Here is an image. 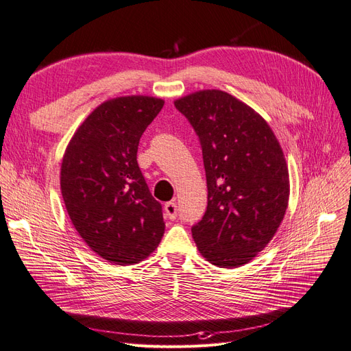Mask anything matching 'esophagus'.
Masks as SVG:
<instances>
[{"label":"esophagus","instance_id":"obj_1","mask_svg":"<svg viewBox=\"0 0 351 351\" xmlns=\"http://www.w3.org/2000/svg\"><path fill=\"white\" fill-rule=\"evenodd\" d=\"M164 212H165V217H167L168 219L174 221V219L177 218V212H178L176 202H174V200H173V202H167L165 206H164Z\"/></svg>","mask_w":351,"mask_h":351}]
</instances>
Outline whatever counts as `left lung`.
Listing matches in <instances>:
<instances>
[{"label": "left lung", "instance_id": "8db88e82", "mask_svg": "<svg viewBox=\"0 0 351 351\" xmlns=\"http://www.w3.org/2000/svg\"><path fill=\"white\" fill-rule=\"evenodd\" d=\"M174 105L199 136L206 173L208 206L193 240L212 265L241 267L272 240L289 206L280 142L262 115L224 90H197Z\"/></svg>", "mask_w": 351, "mask_h": 351}]
</instances>
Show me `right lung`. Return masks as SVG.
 <instances>
[{"label": "right lung", "instance_id": "add662e5", "mask_svg": "<svg viewBox=\"0 0 351 351\" xmlns=\"http://www.w3.org/2000/svg\"><path fill=\"white\" fill-rule=\"evenodd\" d=\"M161 98L132 95L102 102L70 139L61 162V195L79 236L107 262L133 265L158 247L162 206L137 165L139 141Z\"/></svg>", "mask_w": 351, "mask_h": 351}]
</instances>
